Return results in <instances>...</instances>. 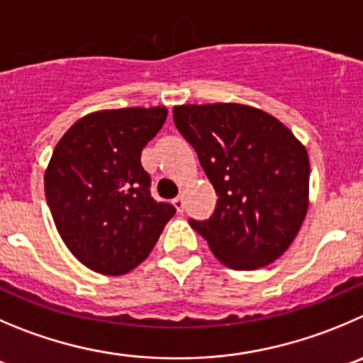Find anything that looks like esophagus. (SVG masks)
<instances>
[{
	"label": "esophagus",
	"instance_id": "esophagus-1",
	"mask_svg": "<svg viewBox=\"0 0 363 363\" xmlns=\"http://www.w3.org/2000/svg\"><path fill=\"white\" fill-rule=\"evenodd\" d=\"M172 205L176 206V210H178L179 213L184 212V208H185V203H184V198H182V196H178V198H176V199H172Z\"/></svg>",
	"mask_w": 363,
	"mask_h": 363
}]
</instances>
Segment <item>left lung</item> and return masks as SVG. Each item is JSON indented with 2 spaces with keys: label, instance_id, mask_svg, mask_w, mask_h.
I'll return each instance as SVG.
<instances>
[{
  "label": "left lung",
  "instance_id": "obj_1",
  "mask_svg": "<svg viewBox=\"0 0 363 363\" xmlns=\"http://www.w3.org/2000/svg\"><path fill=\"white\" fill-rule=\"evenodd\" d=\"M217 194L205 220L189 224L224 265L250 271L281 257L308 210L305 146L269 113L235 103L172 108Z\"/></svg>",
  "mask_w": 363,
  "mask_h": 363
}]
</instances>
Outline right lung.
<instances>
[{
	"label": "right lung",
	"mask_w": 363,
	"mask_h": 363,
	"mask_svg": "<svg viewBox=\"0 0 363 363\" xmlns=\"http://www.w3.org/2000/svg\"><path fill=\"white\" fill-rule=\"evenodd\" d=\"M167 110L119 108L89 113L58 140L44 191L62 240L85 267L119 276L140 264L176 213L155 201L140 164Z\"/></svg>",
	"instance_id": "obj_1"
}]
</instances>
